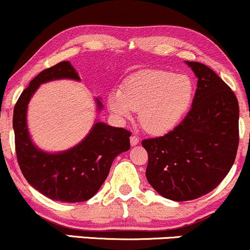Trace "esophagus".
I'll return each mask as SVG.
<instances>
[{"label": "esophagus", "mask_w": 250, "mask_h": 250, "mask_svg": "<svg viewBox=\"0 0 250 250\" xmlns=\"http://www.w3.org/2000/svg\"><path fill=\"white\" fill-rule=\"evenodd\" d=\"M139 142H140L139 136H135V135H134V136L130 137V145L133 146V147H134V146H136Z\"/></svg>", "instance_id": "obj_1"}]
</instances>
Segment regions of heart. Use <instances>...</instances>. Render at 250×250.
Returning a JSON list of instances; mask_svg holds the SVG:
<instances>
[{"instance_id":"obj_1","label":"heart","mask_w":250,"mask_h":250,"mask_svg":"<svg viewBox=\"0 0 250 250\" xmlns=\"http://www.w3.org/2000/svg\"><path fill=\"white\" fill-rule=\"evenodd\" d=\"M195 85L187 75L166 70H142L128 77L121 89L108 94L107 104L119 119L139 120L148 133L163 135L179 125L194 100Z\"/></svg>"}]
</instances>
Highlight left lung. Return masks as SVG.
Wrapping results in <instances>:
<instances>
[{
    "mask_svg": "<svg viewBox=\"0 0 250 250\" xmlns=\"http://www.w3.org/2000/svg\"><path fill=\"white\" fill-rule=\"evenodd\" d=\"M197 77L191 109L174 130L143 140L146 176L166 199L195 200L216 188L233 167L239 146V102L210 68L186 61Z\"/></svg>",
    "mask_w": 250,
    "mask_h": 250,
    "instance_id": "left-lung-1",
    "label": "left lung"
}]
</instances>
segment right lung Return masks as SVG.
<instances>
[{"instance_id":"add662e5","label":"right lung","mask_w":250,"mask_h":250,"mask_svg":"<svg viewBox=\"0 0 250 250\" xmlns=\"http://www.w3.org/2000/svg\"><path fill=\"white\" fill-rule=\"evenodd\" d=\"M55 80L81 81L69 61L41 71L21 94L14 108L17 161L28 183L44 196L61 202H82L95 195L107 179L117 155L130 148V133L96 120L87 136L67 150L49 153L31 140L27 122L28 104L43 83ZM97 111L103 105L95 97Z\"/></svg>"}]
</instances>
